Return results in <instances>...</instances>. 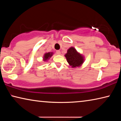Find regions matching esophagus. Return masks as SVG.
<instances>
[{
	"mask_svg": "<svg viewBox=\"0 0 121 121\" xmlns=\"http://www.w3.org/2000/svg\"><path fill=\"white\" fill-rule=\"evenodd\" d=\"M56 53L57 54H58V55H60V54H61V52H60V51H59V50H58V51H56Z\"/></svg>",
	"mask_w": 121,
	"mask_h": 121,
	"instance_id": "esophagus-1",
	"label": "esophagus"
}]
</instances>
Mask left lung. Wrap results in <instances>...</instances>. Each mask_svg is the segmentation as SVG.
I'll list each match as a JSON object with an SVG mask.
<instances>
[{"mask_svg":"<svg viewBox=\"0 0 121 121\" xmlns=\"http://www.w3.org/2000/svg\"><path fill=\"white\" fill-rule=\"evenodd\" d=\"M67 62L73 68L79 67L84 62V58L73 47L69 48L65 54Z\"/></svg>","mask_w":121,"mask_h":121,"instance_id":"8db88e82","label":"left lung"}]
</instances>
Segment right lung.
I'll use <instances>...</instances> for the list:
<instances>
[{
  "instance_id": "obj_1",
  "label": "right lung",
  "mask_w": 121,
  "mask_h": 121,
  "mask_svg": "<svg viewBox=\"0 0 121 121\" xmlns=\"http://www.w3.org/2000/svg\"><path fill=\"white\" fill-rule=\"evenodd\" d=\"M52 55H53L52 52H48V53H45L44 56V60L45 61L48 60V59H50L51 57L52 56Z\"/></svg>"
}]
</instances>
